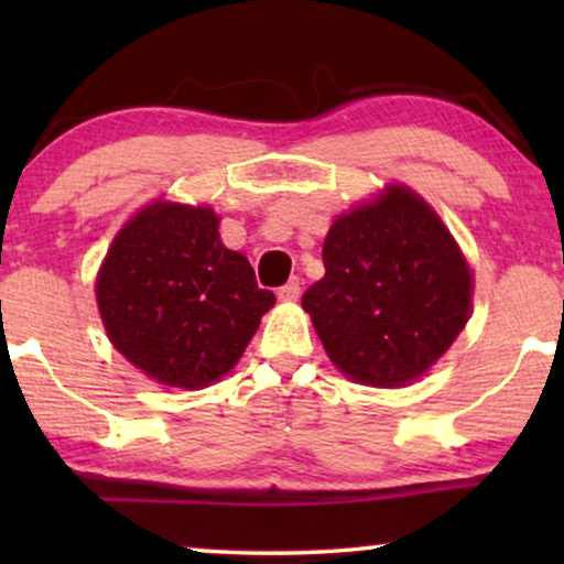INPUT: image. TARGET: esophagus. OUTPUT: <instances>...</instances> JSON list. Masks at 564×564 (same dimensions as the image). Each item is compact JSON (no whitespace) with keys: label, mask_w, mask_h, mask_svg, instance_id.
Wrapping results in <instances>:
<instances>
[{"label":"esophagus","mask_w":564,"mask_h":564,"mask_svg":"<svg viewBox=\"0 0 564 564\" xmlns=\"http://www.w3.org/2000/svg\"><path fill=\"white\" fill-rule=\"evenodd\" d=\"M276 295H280V300H297L300 297V276H292L288 284H282V288L276 290Z\"/></svg>","instance_id":"1"}]
</instances>
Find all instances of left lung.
Listing matches in <instances>:
<instances>
[{"mask_svg": "<svg viewBox=\"0 0 564 564\" xmlns=\"http://www.w3.org/2000/svg\"><path fill=\"white\" fill-rule=\"evenodd\" d=\"M323 267L303 307L330 361L357 382H413L469 318L467 261L438 215L405 187L341 215L323 243Z\"/></svg>", "mask_w": 564, "mask_h": 564, "instance_id": "8db88e82", "label": "left lung"}]
</instances>
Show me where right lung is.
Listing matches in <instances>:
<instances>
[{"label":"right lung","instance_id":"obj_1","mask_svg":"<svg viewBox=\"0 0 564 564\" xmlns=\"http://www.w3.org/2000/svg\"><path fill=\"white\" fill-rule=\"evenodd\" d=\"M97 303L130 365L169 388L197 390L236 365L274 295L243 253L223 246L210 207L156 203L112 241Z\"/></svg>","mask_w":564,"mask_h":564}]
</instances>
